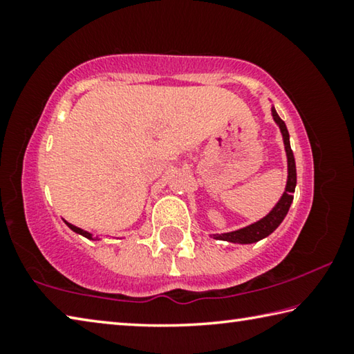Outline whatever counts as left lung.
Masks as SVG:
<instances>
[{"instance_id":"8db88e82","label":"left lung","mask_w":354,"mask_h":354,"mask_svg":"<svg viewBox=\"0 0 354 354\" xmlns=\"http://www.w3.org/2000/svg\"><path fill=\"white\" fill-rule=\"evenodd\" d=\"M272 115L274 118V122L279 124L281 133H283V139H284V147H286V153H287V164H289V176H287V185H286V192L281 196V200L277 206L273 207V211L266 215L262 220L256 221V223L250 225L247 227H242V230H237L234 232H226V234H215L214 237L218 239V241H227V242H239V243H253L261 241V239L267 237L268 234L277 230V227L281 225V221L284 220V217L289 212V207L293 201V192H295V185H297V167H295V158H293L292 148H290V142H289V131L286 128V123L279 118L277 111L272 109Z\"/></svg>"}]
</instances>
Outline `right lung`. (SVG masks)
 <instances>
[{"label":"right lung","instance_id":"add662e5","mask_svg":"<svg viewBox=\"0 0 354 354\" xmlns=\"http://www.w3.org/2000/svg\"><path fill=\"white\" fill-rule=\"evenodd\" d=\"M65 223H67V221H65ZM67 225H68V227H70V230H73L75 232H77V234H81V236H84V237H87V239H93V237H92V234H91V232L84 231V230H81V227H77V226H75V225H71V223H67Z\"/></svg>","mask_w":354,"mask_h":354}]
</instances>
